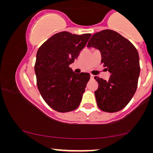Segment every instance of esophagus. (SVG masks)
<instances>
[{"mask_svg": "<svg viewBox=\"0 0 153 153\" xmlns=\"http://www.w3.org/2000/svg\"><path fill=\"white\" fill-rule=\"evenodd\" d=\"M90 77H91V79H94V76H93V75H91V76H90Z\"/></svg>", "mask_w": 153, "mask_h": 153, "instance_id": "1", "label": "esophagus"}]
</instances>
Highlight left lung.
<instances>
[{"mask_svg":"<svg viewBox=\"0 0 153 153\" xmlns=\"http://www.w3.org/2000/svg\"><path fill=\"white\" fill-rule=\"evenodd\" d=\"M88 48L98 49L101 63L110 73L108 81L96 76L98 88L94 92L96 102L101 110L117 112L128 104L137 88L139 74V57L130 41L111 30L93 34Z\"/></svg>","mask_w":153,"mask_h":153,"instance_id":"1","label":"left lung"}]
</instances>
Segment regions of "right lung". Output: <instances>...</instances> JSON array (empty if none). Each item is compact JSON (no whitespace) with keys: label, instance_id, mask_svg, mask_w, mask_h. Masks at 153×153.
<instances>
[{"label":"right lung","instance_id":"1","mask_svg":"<svg viewBox=\"0 0 153 153\" xmlns=\"http://www.w3.org/2000/svg\"><path fill=\"white\" fill-rule=\"evenodd\" d=\"M91 36L61 32L49 38L37 51L34 71L38 89L45 102L55 111L68 112L79 105L90 75L76 74L69 65Z\"/></svg>","mask_w":153,"mask_h":153}]
</instances>
